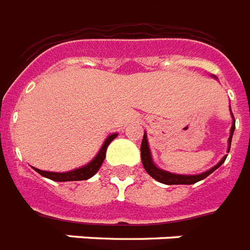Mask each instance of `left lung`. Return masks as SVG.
<instances>
[{"label":"left lung","mask_w":250,"mask_h":250,"mask_svg":"<svg viewBox=\"0 0 250 250\" xmlns=\"http://www.w3.org/2000/svg\"><path fill=\"white\" fill-rule=\"evenodd\" d=\"M233 131H235V119H233L232 127H231V135H229V148H231V140H232ZM226 158H227V156H225V158H222V161L217 165V166H214L213 168H210L209 171L202 172V174L200 175L170 174V172H167V171L160 170L158 167H156V165L153 164L152 157H150V152H149L148 140H146L145 133H144V137H143V143H141V161H143V166H144V168L146 170V172H148L152 178L156 179V180L164 183V184H168V186H172V184H194V183L200 182V180H202V179L208 178L213 171L217 170L218 167L225 162Z\"/></svg>","instance_id":"left-lung-1"}]
</instances>
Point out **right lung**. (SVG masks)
I'll return each mask as SVG.
<instances>
[{
	"label": "right lung",
	"mask_w": 250,
	"mask_h": 250,
	"mask_svg": "<svg viewBox=\"0 0 250 250\" xmlns=\"http://www.w3.org/2000/svg\"><path fill=\"white\" fill-rule=\"evenodd\" d=\"M117 137V133L114 135H110L106 141L102 145L101 150L98 152V154L96 156L92 162L86 165V166L82 167V168H76V170L68 171V172H49V171H42L39 170V168H35V170L39 172L40 175L45 176V178L52 179V180H56V182H76V180H86V179L92 178L101 167L102 162L105 160L106 156V149H107V145L111 143Z\"/></svg>",
	"instance_id": "add662e5"
}]
</instances>
